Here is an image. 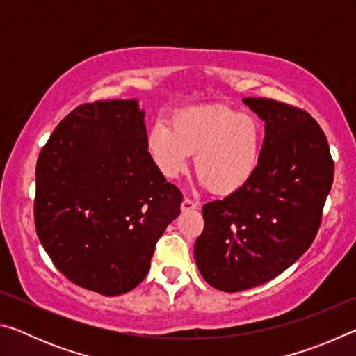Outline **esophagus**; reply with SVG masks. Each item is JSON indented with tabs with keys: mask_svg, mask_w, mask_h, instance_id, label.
<instances>
[{
	"mask_svg": "<svg viewBox=\"0 0 356 356\" xmlns=\"http://www.w3.org/2000/svg\"><path fill=\"white\" fill-rule=\"evenodd\" d=\"M182 210L184 212H188V210H195V209H197V202L196 201H193V200H190V197H185L184 200V202H182Z\"/></svg>",
	"mask_w": 356,
	"mask_h": 356,
	"instance_id": "34e87169",
	"label": "esophagus"
}]
</instances>
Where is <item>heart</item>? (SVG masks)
<instances>
[{"instance_id": "1", "label": "heart", "mask_w": 356, "mask_h": 356, "mask_svg": "<svg viewBox=\"0 0 356 356\" xmlns=\"http://www.w3.org/2000/svg\"><path fill=\"white\" fill-rule=\"evenodd\" d=\"M264 130L251 114L226 105L188 106L174 113L171 125L159 120L147 136L149 155L168 179L195 170L215 195H232L250 182L261 160Z\"/></svg>"}]
</instances>
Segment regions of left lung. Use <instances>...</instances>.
<instances>
[{"label": "left lung", "mask_w": 356, "mask_h": 356, "mask_svg": "<svg viewBox=\"0 0 356 356\" xmlns=\"http://www.w3.org/2000/svg\"><path fill=\"white\" fill-rule=\"evenodd\" d=\"M265 120L261 160L243 188L204 204L195 243L202 278L222 292L261 286L284 272L314 242L334 161L327 136L308 111L246 97Z\"/></svg>", "instance_id": "1"}]
</instances>
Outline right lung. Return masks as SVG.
Returning a JSON list of instances; mask_svg holds the SVG:
<instances>
[{
  "mask_svg": "<svg viewBox=\"0 0 356 356\" xmlns=\"http://www.w3.org/2000/svg\"><path fill=\"white\" fill-rule=\"evenodd\" d=\"M182 197L150 159L138 102L97 100L70 111L40 150L35 232L65 278L114 297L146 278Z\"/></svg>",
  "mask_w": 356,
  "mask_h": 356,
  "instance_id": "add662e5",
  "label": "right lung"
}]
</instances>
